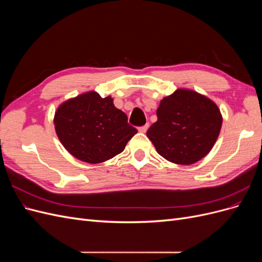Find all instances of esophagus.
<instances>
[{"label":"esophagus","mask_w":262,"mask_h":262,"mask_svg":"<svg viewBox=\"0 0 262 262\" xmlns=\"http://www.w3.org/2000/svg\"><path fill=\"white\" fill-rule=\"evenodd\" d=\"M147 129H148V124H145V125H143V126H140V128H139L138 130H139V132H141V133H145V132L147 131Z\"/></svg>","instance_id":"1"}]
</instances>
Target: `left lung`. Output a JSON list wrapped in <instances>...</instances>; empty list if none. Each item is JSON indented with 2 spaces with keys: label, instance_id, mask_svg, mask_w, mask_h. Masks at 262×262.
I'll list each match as a JSON object with an SVG mask.
<instances>
[{
  "label": "left lung",
  "instance_id": "left-lung-1",
  "mask_svg": "<svg viewBox=\"0 0 262 262\" xmlns=\"http://www.w3.org/2000/svg\"><path fill=\"white\" fill-rule=\"evenodd\" d=\"M157 121L146 132L157 153L178 165H191L207 156L220 136L223 117L209 97L178 89L164 97Z\"/></svg>",
  "mask_w": 262,
  "mask_h": 262
}]
</instances>
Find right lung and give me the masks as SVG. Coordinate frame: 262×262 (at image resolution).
I'll use <instances>...</instances> for the list:
<instances>
[{
    "label": "right lung",
    "mask_w": 262,
    "mask_h": 262,
    "mask_svg": "<svg viewBox=\"0 0 262 262\" xmlns=\"http://www.w3.org/2000/svg\"><path fill=\"white\" fill-rule=\"evenodd\" d=\"M55 133L68 152L89 164L104 163L124 149L138 132L128 117L114 105V98H101L86 92L58 107L53 118Z\"/></svg>",
    "instance_id": "add662e5"
}]
</instances>
